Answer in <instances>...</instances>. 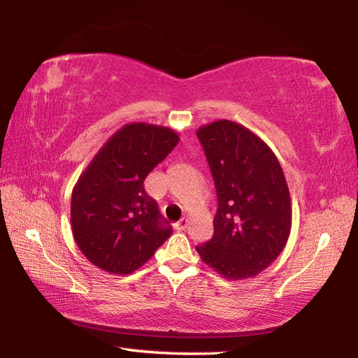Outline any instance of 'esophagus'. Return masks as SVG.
Segmentation results:
<instances>
[{
	"mask_svg": "<svg viewBox=\"0 0 358 358\" xmlns=\"http://www.w3.org/2000/svg\"><path fill=\"white\" fill-rule=\"evenodd\" d=\"M187 224H189V220H187V217H181V220L177 224H175V229H177V230H186Z\"/></svg>",
	"mask_w": 358,
	"mask_h": 358,
	"instance_id": "34e87169",
	"label": "esophagus"
}]
</instances>
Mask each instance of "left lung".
I'll return each mask as SVG.
<instances>
[{"mask_svg":"<svg viewBox=\"0 0 358 358\" xmlns=\"http://www.w3.org/2000/svg\"><path fill=\"white\" fill-rule=\"evenodd\" d=\"M197 137L215 180L217 211L213 237L196 250L226 280H248L287 243L292 207L284 172L268 145L235 121L205 124Z\"/></svg>","mask_w":358,"mask_h":358,"instance_id":"left-lung-1","label":"left lung"}]
</instances>
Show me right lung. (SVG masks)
<instances>
[{
    "label": "right lung",
    "mask_w": 358,
    "mask_h": 358,
    "mask_svg": "<svg viewBox=\"0 0 358 358\" xmlns=\"http://www.w3.org/2000/svg\"><path fill=\"white\" fill-rule=\"evenodd\" d=\"M166 126L129 123L118 129L85 169L72 189L71 226L90 262L113 275H128L151 259L171 237L143 180L177 147Z\"/></svg>",
    "instance_id": "right-lung-1"
}]
</instances>
